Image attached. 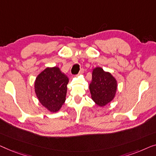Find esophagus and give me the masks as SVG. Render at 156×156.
Here are the masks:
<instances>
[{
  "label": "esophagus",
  "mask_w": 156,
  "mask_h": 156,
  "mask_svg": "<svg viewBox=\"0 0 156 156\" xmlns=\"http://www.w3.org/2000/svg\"><path fill=\"white\" fill-rule=\"evenodd\" d=\"M83 73H84V69H81L80 70V71H79V74H83Z\"/></svg>",
  "instance_id": "34e87169"
}]
</instances>
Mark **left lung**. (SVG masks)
Returning a JSON list of instances; mask_svg holds the SVG:
<instances>
[{
    "label": "left lung",
    "mask_w": 156,
    "mask_h": 156,
    "mask_svg": "<svg viewBox=\"0 0 156 156\" xmlns=\"http://www.w3.org/2000/svg\"><path fill=\"white\" fill-rule=\"evenodd\" d=\"M117 87V80L111 73L104 71L100 67L93 70L89 87L92 99L98 105L103 107L112 100Z\"/></svg>",
    "instance_id": "left-lung-1"
}]
</instances>
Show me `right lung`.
Returning a JSON list of instances; mask_svg holds the SVG:
<instances>
[{"instance_id":"add662e5","label":"right lung","mask_w":156,"mask_h":156,"mask_svg":"<svg viewBox=\"0 0 156 156\" xmlns=\"http://www.w3.org/2000/svg\"><path fill=\"white\" fill-rule=\"evenodd\" d=\"M69 78L58 67L47 68L35 80V93L39 101L48 110H59L66 100Z\"/></svg>"}]
</instances>
